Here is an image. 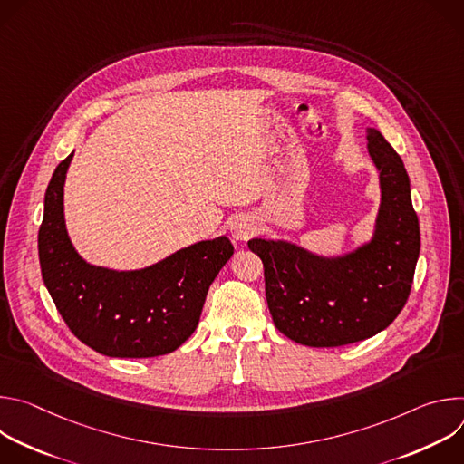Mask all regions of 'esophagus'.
Instances as JSON below:
<instances>
[{
	"label": "esophagus",
	"mask_w": 464,
	"mask_h": 464,
	"mask_svg": "<svg viewBox=\"0 0 464 464\" xmlns=\"http://www.w3.org/2000/svg\"><path fill=\"white\" fill-rule=\"evenodd\" d=\"M229 229L235 240H249L256 233V222L249 215H237L231 220Z\"/></svg>",
	"instance_id": "obj_1"
}]
</instances>
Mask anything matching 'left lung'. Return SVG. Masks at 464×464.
<instances>
[{"mask_svg":"<svg viewBox=\"0 0 464 464\" xmlns=\"http://www.w3.org/2000/svg\"><path fill=\"white\" fill-rule=\"evenodd\" d=\"M367 141L382 188L369 244L323 258L285 240L247 242L262 260L274 323L295 343L342 347L367 340L387 328L410 297L420 251L410 176L378 130H367Z\"/></svg>","mask_w":464,"mask_h":464,"instance_id":"left-lung-1","label":"left lung"}]
</instances>
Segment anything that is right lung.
Masks as SVG:
<instances>
[{
  "mask_svg": "<svg viewBox=\"0 0 464 464\" xmlns=\"http://www.w3.org/2000/svg\"><path fill=\"white\" fill-rule=\"evenodd\" d=\"M72 158L53 172L38 231L42 277L56 310L82 343L104 356L154 358L176 351L196 330L233 244L226 237L202 240L138 272L92 266L72 246L63 222Z\"/></svg>",
  "mask_w": 464,
  "mask_h": 464,
  "instance_id": "add662e5",
  "label": "right lung"
}]
</instances>
